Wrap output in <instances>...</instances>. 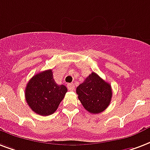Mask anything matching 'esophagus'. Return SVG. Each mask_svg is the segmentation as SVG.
Here are the masks:
<instances>
[{
	"label": "esophagus",
	"mask_w": 150,
	"mask_h": 150,
	"mask_svg": "<svg viewBox=\"0 0 150 150\" xmlns=\"http://www.w3.org/2000/svg\"><path fill=\"white\" fill-rule=\"evenodd\" d=\"M67 88L69 90H73L75 89V86L73 83H69V84H67Z\"/></svg>",
	"instance_id": "esophagus-1"
}]
</instances>
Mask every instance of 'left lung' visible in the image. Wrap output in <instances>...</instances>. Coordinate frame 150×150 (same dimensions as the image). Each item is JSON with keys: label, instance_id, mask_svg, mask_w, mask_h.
Segmentation results:
<instances>
[{"label": "left lung", "instance_id": "1", "mask_svg": "<svg viewBox=\"0 0 150 150\" xmlns=\"http://www.w3.org/2000/svg\"><path fill=\"white\" fill-rule=\"evenodd\" d=\"M76 93L84 108L93 114L105 110L112 96L110 84L94 72L76 88Z\"/></svg>", "mask_w": 150, "mask_h": 150}]
</instances>
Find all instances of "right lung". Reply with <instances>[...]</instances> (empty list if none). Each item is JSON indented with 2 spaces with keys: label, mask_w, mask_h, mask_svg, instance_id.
I'll use <instances>...</instances> for the list:
<instances>
[{
  "label": "right lung",
  "mask_w": 150,
  "mask_h": 150,
  "mask_svg": "<svg viewBox=\"0 0 150 150\" xmlns=\"http://www.w3.org/2000/svg\"><path fill=\"white\" fill-rule=\"evenodd\" d=\"M67 92L65 86L55 82L52 70H46L30 79L25 90V98L34 112L50 116L56 112Z\"/></svg>",
  "instance_id": "right-lung-1"
}]
</instances>
